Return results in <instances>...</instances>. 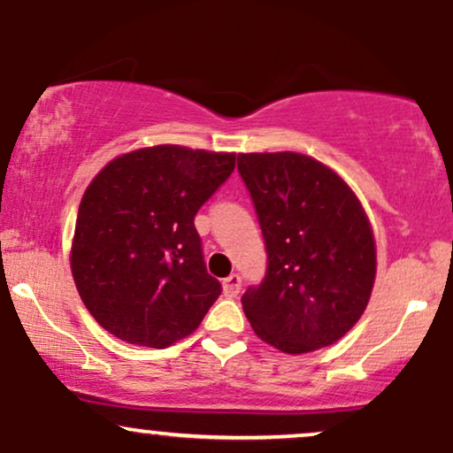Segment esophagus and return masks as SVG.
Returning a JSON list of instances; mask_svg holds the SVG:
<instances>
[{
	"label": "esophagus",
	"instance_id": "esophagus-1",
	"mask_svg": "<svg viewBox=\"0 0 453 453\" xmlns=\"http://www.w3.org/2000/svg\"><path fill=\"white\" fill-rule=\"evenodd\" d=\"M241 285H242L241 274L234 273L227 279H223V294H226L227 298H236L238 292H241Z\"/></svg>",
	"mask_w": 453,
	"mask_h": 453
}]
</instances>
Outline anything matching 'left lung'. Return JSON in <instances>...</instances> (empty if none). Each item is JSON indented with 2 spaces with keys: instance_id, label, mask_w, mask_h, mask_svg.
<instances>
[{
  "instance_id": "obj_1",
  "label": "left lung",
  "mask_w": 453,
  "mask_h": 453,
  "mask_svg": "<svg viewBox=\"0 0 453 453\" xmlns=\"http://www.w3.org/2000/svg\"><path fill=\"white\" fill-rule=\"evenodd\" d=\"M268 266L241 303L253 330L285 353L336 342L356 326L375 283V238L360 200L313 157L242 153Z\"/></svg>"
}]
</instances>
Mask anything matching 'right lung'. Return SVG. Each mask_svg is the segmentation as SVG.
Returning <instances> with one entry per match:
<instances>
[{
    "label": "right lung",
    "mask_w": 453,
    "mask_h": 453,
    "mask_svg": "<svg viewBox=\"0 0 453 453\" xmlns=\"http://www.w3.org/2000/svg\"><path fill=\"white\" fill-rule=\"evenodd\" d=\"M234 165V153L159 144L112 159L87 187L72 274L89 313L117 339L164 349L219 298L194 219Z\"/></svg>",
    "instance_id": "1"
}]
</instances>
